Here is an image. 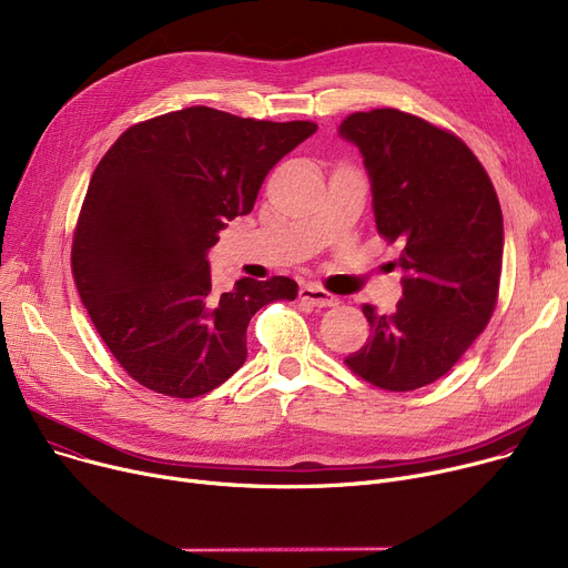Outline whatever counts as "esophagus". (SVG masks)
<instances>
[{
	"mask_svg": "<svg viewBox=\"0 0 568 568\" xmlns=\"http://www.w3.org/2000/svg\"><path fill=\"white\" fill-rule=\"evenodd\" d=\"M300 300L306 302V304H311V306H315V308H329V306H336V304H338V300H336V296H334L332 292H326L324 287L311 285V283H308V285H302Z\"/></svg>",
	"mask_w": 568,
	"mask_h": 568,
	"instance_id": "34e87169",
	"label": "esophagus"
}]
</instances>
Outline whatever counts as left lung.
Here are the masks:
<instances>
[{
  "label": "left lung",
  "instance_id": "1",
  "mask_svg": "<svg viewBox=\"0 0 568 568\" xmlns=\"http://www.w3.org/2000/svg\"><path fill=\"white\" fill-rule=\"evenodd\" d=\"M338 135L359 146L377 232L403 246L394 313L364 304L371 338L345 364L386 392L449 373L495 311L504 221L484 165L454 133L394 108L354 112Z\"/></svg>",
  "mask_w": 568,
  "mask_h": 568
}]
</instances>
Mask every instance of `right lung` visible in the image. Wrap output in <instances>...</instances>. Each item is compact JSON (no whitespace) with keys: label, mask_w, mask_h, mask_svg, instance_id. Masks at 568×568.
Masks as SVG:
<instances>
[{"label":"right lung","mask_w":568,"mask_h":568,"mask_svg":"<svg viewBox=\"0 0 568 568\" xmlns=\"http://www.w3.org/2000/svg\"><path fill=\"white\" fill-rule=\"evenodd\" d=\"M315 131L193 105L131 126L97 165L73 234V278L103 343L146 389H216L246 362L251 317L296 300L300 285L285 276L216 292L206 251Z\"/></svg>","instance_id":"add662e5"}]
</instances>
